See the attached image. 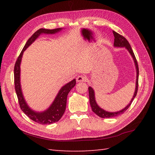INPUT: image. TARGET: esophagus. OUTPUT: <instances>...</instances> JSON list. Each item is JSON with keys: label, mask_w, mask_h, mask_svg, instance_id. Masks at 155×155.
Returning a JSON list of instances; mask_svg holds the SVG:
<instances>
[{"label": "esophagus", "mask_w": 155, "mask_h": 155, "mask_svg": "<svg viewBox=\"0 0 155 155\" xmlns=\"http://www.w3.org/2000/svg\"><path fill=\"white\" fill-rule=\"evenodd\" d=\"M87 81V78L84 75H79L77 78V82H86Z\"/></svg>", "instance_id": "34e87169"}]
</instances>
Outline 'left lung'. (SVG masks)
<instances>
[{"label":"left lung","mask_w":155,"mask_h":155,"mask_svg":"<svg viewBox=\"0 0 155 155\" xmlns=\"http://www.w3.org/2000/svg\"><path fill=\"white\" fill-rule=\"evenodd\" d=\"M114 37V46L117 47H125L128 52H130L131 56H132L134 63H135L136 66V68H137V81H136V88H135V91H134V96L131 99L130 103L128 104L127 106L123 108V110H121L120 111H117V112H114V113H110V112H107L105 111L104 110L102 109L101 108L98 106L96 101H95V97H94V92L93 91V88H92L91 87H88V94H89V101H90V104L92 108V110L94 112V113L97 114L98 117H100L101 118H112V117H117L118 115L123 114L125 111H126L128 107L130 106L131 103H133V101L134 100V98H135L137 94V91H138V87H139V65H138V62L136 59L135 56H134V54L133 52V49L131 48L130 45L129 44V42H128V41L123 36H122L119 35L117 32L115 31H113Z\"/></svg>","instance_id":"1"}]
</instances>
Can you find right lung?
I'll use <instances>...</instances> for the list:
<instances>
[{"label":"right lung","instance_id":"1","mask_svg":"<svg viewBox=\"0 0 155 155\" xmlns=\"http://www.w3.org/2000/svg\"><path fill=\"white\" fill-rule=\"evenodd\" d=\"M61 30V28L52 29V30L40 28L37 31H36L32 35V37L28 39L27 43L25 44L24 48H23L21 54H19L17 60L15 62L14 68L15 88L16 95H17L20 108H21L23 113L28 116V117L30 118L31 120L41 124H50L56 123V122L61 119L66 109L67 95L72 88L75 86L76 80L73 79L61 88V89L58 92L57 97L55 98L54 102L47 110L42 112V113H37V112L33 111L28 107L24 99V97H23L21 87V83H20V64H21L23 52L35 41V39L39 35L42 33L54 34Z\"/></svg>","mask_w":155,"mask_h":155}]
</instances>
